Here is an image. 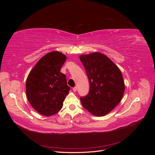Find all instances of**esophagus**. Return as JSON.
Returning <instances> with one entry per match:
<instances>
[{
	"label": "esophagus",
	"mask_w": 155,
	"mask_h": 155,
	"mask_svg": "<svg viewBox=\"0 0 155 155\" xmlns=\"http://www.w3.org/2000/svg\"><path fill=\"white\" fill-rule=\"evenodd\" d=\"M72 90H73L74 92H76V91H77V87H74V88H72Z\"/></svg>",
	"instance_id": "obj_1"
}]
</instances>
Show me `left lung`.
Instances as JSON below:
<instances>
[{
	"instance_id": "left-lung-1",
	"label": "left lung",
	"mask_w": 155,
	"mask_h": 155,
	"mask_svg": "<svg viewBox=\"0 0 155 155\" xmlns=\"http://www.w3.org/2000/svg\"><path fill=\"white\" fill-rule=\"evenodd\" d=\"M90 83L88 94L80 100L83 107L93 115L103 116L119 104L125 84L119 68L104 54L94 52L79 57Z\"/></svg>"
}]
</instances>
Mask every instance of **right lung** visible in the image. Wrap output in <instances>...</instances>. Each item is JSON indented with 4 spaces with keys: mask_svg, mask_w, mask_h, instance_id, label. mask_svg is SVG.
Returning <instances> with one entry per match:
<instances>
[{
    "mask_svg": "<svg viewBox=\"0 0 155 155\" xmlns=\"http://www.w3.org/2000/svg\"><path fill=\"white\" fill-rule=\"evenodd\" d=\"M67 57L59 51L45 55L28 74L26 92L30 105L41 114L50 116L63 107L68 94L66 76L61 68Z\"/></svg>",
    "mask_w": 155,
    "mask_h": 155,
    "instance_id": "right-lung-1",
    "label": "right lung"
}]
</instances>
